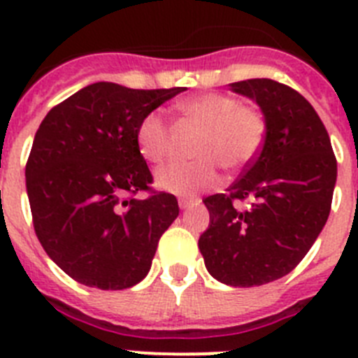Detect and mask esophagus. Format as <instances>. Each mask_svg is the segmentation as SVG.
Segmentation results:
<instances>
[{"mask_svg": "<svg viewBox=\"0 0 358 358\" xmlns=\"http://www.w3.org/2000/svg\"><path fill=\"white\" fill-rule=\"evenodd\" d=\"M197 199H186V197H181L179 199V208L181 210H188V208H192L194 204H197Z\"/></svg>", "mask_w": 358, "mask_h": 358, "instance_id": "obj_1", "label": "esophagus"}]
</instances>
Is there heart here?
I'll list each match as a JSON object with an SVG mask.
<instances>
[{"instance_id":"1","label":"heart","mask_w":358,"mask_h":358,"mask_svg":"<svg viewBox=\"0 0 358 358\" xmlns=\"http://www.w3.org/2000/svg\"><path fill=\"white\" fill-rule=\"evenodd\" d=\"M182 120L201 129L189 163H172L157 170L159 188L177 195H192L218 181V164L240 170L255 161L267 134L265 116L255 107L242 106L238 98L204 93L177 103ZM138 150L152 164L163 163L172 150V132L161 113L152 110L136 129Z\"/></svg>"}]
</instances>
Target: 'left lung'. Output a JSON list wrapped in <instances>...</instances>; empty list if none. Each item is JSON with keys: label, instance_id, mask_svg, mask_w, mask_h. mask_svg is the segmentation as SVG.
<instances>
[{"label": "left lung", "instance_id": "1", "mask_svg": "<svg viewBox=\"0 0 358 358\" xmlns=\"http://www.w3.org/2000/svg\"><path fill=\"white\" fill-rule=\"evenodd\" d=\"M256 100L267 122L260 154L227 194L204 199L210 226L199 238L208 273L231 287L280 280L305 258L330 215L337 159L305 96L271 78L231 84ZM236 200H251L238 212Z\"/></svg>", "mask_w": 358, "mask_h": 358}]
</instances>
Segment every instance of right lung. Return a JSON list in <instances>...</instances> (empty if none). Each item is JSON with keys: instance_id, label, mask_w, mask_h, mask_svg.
<instances>
[{"instance_id": "right-lung-1", "label": "right lung", "mask_w": 358, "mask_h": 358, "mask_svg": "<svg viewBox=\"0 0 358 358\" xmlns=\"http://www.w3.org/2000/svg\"><path fill=\"white\" fill-rule=\"evenodd\" d=\"M181 91L96 82L53 107L37 129L27 161L34 229L46 255L82 285L140 283L179 215L172 194L150 188L136 129ZM138 191L151 195L136 199Z\"/></svg>"}]
</instances>
